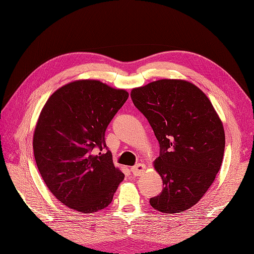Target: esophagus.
Listing matches in <instances>:
<instances>
[{
    "instance_id": "34e87169",
    "label": "esophagus",
    "mask_w": 254,
    "mask_h": 254,
    "mask_svg": "<svg viewBox=\"0 0 254 254\" xmlns=\"http://www.w3.org/2000/svg\"><path fill=\"white\" fill-rule=\"evenodd\" d=\"M145 172H146V165L145 164L139 163V164H136V165L131 167V173L134 176H140V175L144 174Z\"/></svg>"
}]
</instances>
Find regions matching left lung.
<instances>
[{"label": "left lung", "mask_w": 254, "mask_h": 254, "mask_svg": "<svg viewBox=\"0 0 254 254\" xmlns=\"http://www.w3.org/2000/svg\"><path fill=\"white\" fill-rule=\"evenodd\" d=\"M132 102L147 119L160 144L153 167L163 190L153 209L181 213L212 186L225 151V129L203 92L183 79H160L131 90Z\"/></svg>", "instance_id": "8db88e82"}]
</instances>
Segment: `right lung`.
Returning <instances> with one entry per match:
<instances>
[{"mask_svg":"<svg viewBox=\"0 0 254 254\" xmlns=\"http://www.w3.org/2000/svg\"><path fill=\"white\" fill-rule=\"evenodd\" d=\"M129 94L96 79L57 89L38 118L33 136L36 164L58 200L80 213L108 206L125 175L106 148L105 131Z\"/></svg>","mask_w":254,"mask_h":254,"instance_id":"right-lung-1","label":"right lung"}]
</instances>
